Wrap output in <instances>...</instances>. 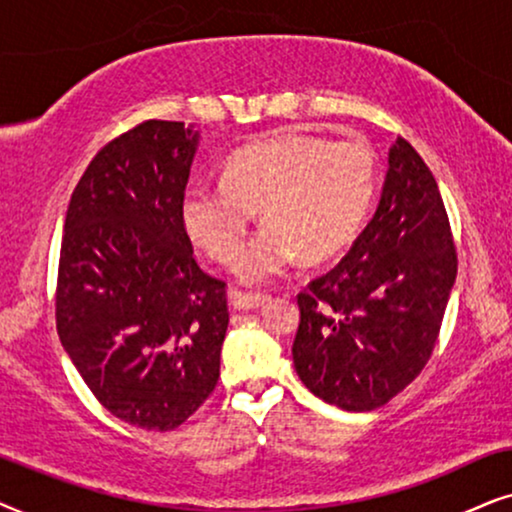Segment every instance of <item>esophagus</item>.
Here are the masks:
<instances>
[{
  "label": "esophagus",
  "instance_id": "34e87169",
  "mask_svg": "<svg viewBox=\"0 0 512 512\" xmlns=\"http://www.w3.org/2000/svg\"><path fill=\"white\" fill-rule=\"evenodd\" d=\"M269 295H252V292H234L231 295V304H234V309L238 311H252V309H260V306H264L269 302Z\"/></svg>",
  "mask_w": 512,
  "mask_h": 512
}]
</instances>
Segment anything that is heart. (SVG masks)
Instances as JSON below:
<instances>
[{"instance_id":"b5f03b06","label":"heart","mask_w":512,"mask_h":512,"mask_svg":"<svg viewBox=\"0 0 512 512\" xmlns=\"http://www.w3.org/2000/svg\"><path fill=\"white\" fill-rule=\"evenodd\" d=\"M377 192V161L363 140L283 133L238 149L220 185L196 180L180 199L189 238L229 267L254 210L268 222L236 262L245 283H264L299 260L323 262L363 227Z\"/></svg>"}]
</instances>
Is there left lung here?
I'll return each instance as SVG.
<instances>
[{
    "instance_id": "1",
    "label": "left lung",
    "mask_w": 512,
    "mask_h": 512,
    "mask_svg": "<svg viewBox=\"0 0 512 512\" xmlns=\"http://www.w3.org/2000/svg\"><path fill=\"white\" fill-rule=\"evenodd\" d=\"M454 281L435 177L398 138L372 220L349 255L297 297L292 363L302 384L346 412L386 405L431 358Z\"/></svg>"
}]
</instances>
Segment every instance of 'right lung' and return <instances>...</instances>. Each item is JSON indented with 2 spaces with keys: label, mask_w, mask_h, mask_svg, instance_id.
Segmentation results:
<instances>
[{
  "label": "right lung",
  "mask_w": 512,
  "mask_h": 512,
  "mask_svg": "<svg viewBox=\"0 0 512 512\" xmlns=\"http://www.w3.org/2000/svg\"><path fill=\"white\" fill-rule=\"evenodd\" d=\"M201 133L145 121L95 154L74 189L60 245L56 323L102 407L173 431L220 379L229 311L180 220Z\"/></svg>",
  "instance_id": "1"
}]
</instances>
